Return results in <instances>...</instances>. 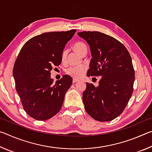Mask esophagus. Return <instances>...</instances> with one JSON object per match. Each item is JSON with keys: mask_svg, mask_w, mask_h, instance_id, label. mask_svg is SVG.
<instances>
[{"mask_svg": "<svg viewBox=\"0 0 152 152\" xmlns=\"http://www.w3.org/2000/svg\"><path fill=\"white\" fill-rule=\"evenodd\" d=\"M78 81H79L78 80L75 79V78H73V83H76V82H78Z\"/></svg>", "mask_w": 152, "mask_h": 152, "instance_id": "1", "label": "esophagus"}]
</instances>
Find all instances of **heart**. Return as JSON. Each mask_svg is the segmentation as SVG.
Masks as SVG:
<instances>
[{"label":"heart","instance_id":"1","mask_svg":"<svg viewBox=\"0 0 152 152\" xmlns=\"http://www.w3.org/2000/svg\"><path fill=\"white\" fill-rule=\"evenodd\" d=\"M74 50L80 55L82 56L84 53L87 52V46L85 43L83 42H77L73 46ZM67 55V51L66 50H63L61 53V61H65ZM86 68L84 66H72L68 68L66 70V73L68 75L73 77L74 78H80L84 75L86 72Z\"/></svg>","mask_w":152,"mask_h":152}]
</instances>
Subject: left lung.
<instances>
[{
  "mask_svg": "<svg viewBox=\"0 0 152 152\" xmlns=\"http://www.w3.org/2000/svg\"><path fill=\"white\" fill-rule=\"evenodd\" d=\"M78 35L88 43L92 58L88 76H101L99 86L86 83L82 99L87 113L99 121H109L121 114L133 92L135 70L127 48L111 36L99 31Z\"/></svg>",
  "mask_w": 152,
  "mask_h": 152,
  "instance_id": "obj_1",
  "label": "left lung"
}]
</instances>
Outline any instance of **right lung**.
<instances>
[{
    "label": "right lung",
    "instance_id": "right-lung-1",
    "mask_svg": "<svg viewBox=\"0 0 152 152\" xmlns=\"http://www.w3.org/2000/svg\"><path fill=\"white\" fill-rule=\"evenodd\" d=\"M76 31L72 29L35 36L25 43L17 56L12 70L16 91L23 109L33 119H49L61 109L72 78L64 75L53 84L51 70L61 64L64 48Z\"/></svg>",
    "mask_w": 152,
    "mask_h": 152
}]
</instances>
